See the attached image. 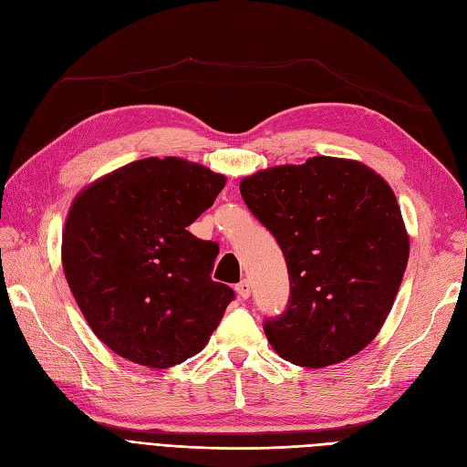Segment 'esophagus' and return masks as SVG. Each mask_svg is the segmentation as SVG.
I'll use <instances>...</instances> for the list:
<instances>
[{
	"instance_id": "1",
	"label": "esophagus",
	"mask_w": 467,
	"mask_h": 467,
	"mask_svg": "<svg viewBox=\"0 0 467 467\" xmlns=\"http://www.w3.org/2000/svg\"><path fill=\"white\" fill-rule=\"evenodd\" d=\"M235 292H237V296H239V298H242V300H247V298H249V296H251V288H249V282H247V280H242V282H239V285L235 286Z\"/></svg>"
}]
</instances>
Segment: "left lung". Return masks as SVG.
Returning a JSON list of instances; mask_svg holds the SVG:
<instances>
[{"label":"left lung","instance_id":"1","mask_svg":"<svg viewBox=\"0 0 467 467\" xmlns=\"http://www.w3.org/2000/svg\"><path fill=\"white\" fill-rule=\"evenodd\" d=\"M239 191L288 265V309L265 321L278 357L325 368L368 347L409 259L401 208L386 179L360 161L316 155L253 173Z\"/></svg>","mask_w":467,"mask_h":467}]
</instances>
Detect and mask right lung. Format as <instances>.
Here are the masks:
<instances>
[{"label":"right lung","instance_id":"add662e5","mask_svg":"<svg viewBox=\"0 0 467 467\" xmlns=\"http://www.w3.org/2000/svg\"><path fill=\"white\" fill-rule=\"evenodd\" d=\"M223 185L201 163L146 158L78 192L62 232L64 275L89 327L119 357L169 368L210 341L234 290L210 278L218 245L187 228Z\"/></svg>","mask_w":467,"mask_h":467}]
</instances>
